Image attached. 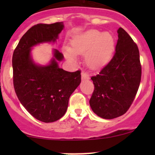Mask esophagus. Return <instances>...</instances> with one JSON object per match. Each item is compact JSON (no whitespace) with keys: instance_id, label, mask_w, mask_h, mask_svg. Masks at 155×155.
I'll list each match as a JSON object with an SVG mask.
<instances>
[{"instance_id":"esophagus-1","label":"esophagus","mask_w":155,"mask_h":155,"mask_svg":"<svg viewBox=\"0 0 155 155\" xmlns=\"http://www.w3.org/2000/svg\"><path fill=\"white\" fill-rule=\"evenodd\" d=\"M81 75H82V80H87V79H89V75L87 74V73H85L84 71L82 72Z\"/></svg>"}]
</instances>
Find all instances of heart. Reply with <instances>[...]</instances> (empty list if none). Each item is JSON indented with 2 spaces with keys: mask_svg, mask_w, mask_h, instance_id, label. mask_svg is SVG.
Listing matches in <instances>:
<instances>
[{
  "mask_svg": "<svg viewBox=\"0 0 155 155\" xmlns=\"http://www.w3.org/2000/svg\"><path fill=\"white\" fill-rule=\"evenodd\" d=\"M115 49V40L109 32L91 30L76 37L71 48H64V53L70 61H76V54H85V61L90 67L101 68L109 61Z\"/></svg>",
  "mask_w": 155,
  "mask_h": 155,
  "instance_id": "heart-1",
  "label": "heart"
}]
</instances>
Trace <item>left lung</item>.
<instances>
[{"label":"left lung","mask_w":155,"mask_h":155,"mask_svg":"<svg viewBox=\"0 0 155 155\" xmlns=\"http://www.w3.org/2000/svg\"><path fill=\"white\" fill-rule=\"evenodd\" d=\"M112 60L92 76L94 91L89 101L99 117L112 119L124 115L132 104L141 81L142 68L137 44L122 28Z\"/></svg>","instance_id":"1"}]
</instances>
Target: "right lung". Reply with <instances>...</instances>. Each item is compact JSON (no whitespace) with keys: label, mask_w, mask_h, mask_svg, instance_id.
Here are the masks:
<instances>
[{"label":"right lung","mask_w":155,"mask_h":155,"mask_svg":"<svg viewBox=\"0 0 155 155\" xmlns=\"http://www.w3.org/2000/svg\"><path fill=\"white\" fill-rule=\"evenodd\" d=\"M64 28L63 22L33 26L22 36L12 54L15 94L28 112L45 123L64 116L70 95L81 82L80 70L68 72L59 68L64 55L55 48L48 64H37L32 58L34 46L55 43Z\"/></svg>","instance_id":"1"}]
</instances>
